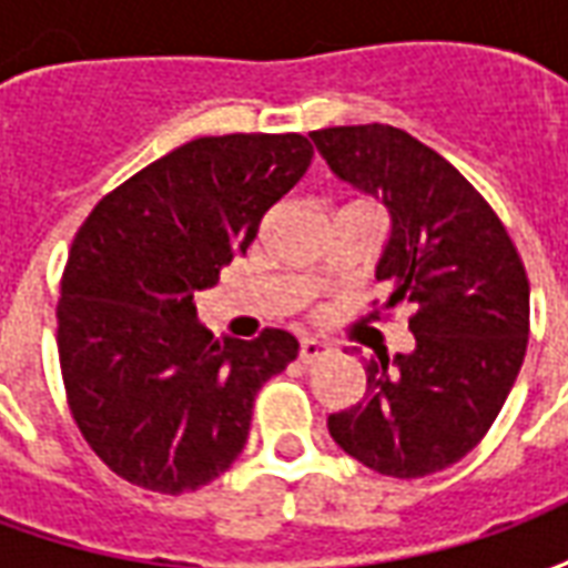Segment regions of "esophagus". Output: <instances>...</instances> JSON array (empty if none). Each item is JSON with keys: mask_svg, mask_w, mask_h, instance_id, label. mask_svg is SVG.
I'll return each mask as SVG.
<instances>
[{"mask_svg": "<svg viewBox=\"0 0 568 568\" xmlns=\"http://www.w3.org/2000/svg\"><path fill=\"white\" fill-rule=\"evenodd\" d=\"M328 353H332V346L328 344L313 341V337H304V341H301V353H297V356H301V362H304V365H313V362H320V358H325Z\"/></svg>", "mask_w": 568, "mask_h": 568, "instance_id": "obj_1", "label": "esophagus"}]
</instances>
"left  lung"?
I'll use <instances>...</instances> for the list:
<instances>
[{
    "label": "left lung",
    "mask_w": 568,
    "mask_h": 568,
    "mask_svg": "<svg viewBox=\"0 0 568 568\" xmlns=\"http://www.w3.org/2000/svg\"><path fill=\"white\" fill-rule=\"evenodd\" d=\"M320 154L393 215L377 280L383 310L410 307V356L365 362L368 389L328 417L332 438L386 477L459 463L511 393L529 341V280L484 194L453 163L389 124L313 130ZM381 320V310L371 313Z\"/></svg>",
    "instance_id": "8db88e82"
}]
</instances>
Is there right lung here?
Masks as SVG:
<instances>
[{"label":"right lung","instance_id":"obj_1","mask_svg":"<svg viewBox=\"0 0 568 568\" xmlns=\"http://www.w3.org/2000/svg\"><path fill=\"white\" fill-rule=\"evenodd\" d=\"M313 161L301 133L200 136L109 191L69 248L57 353L69 414L118 477L191 493L231 468L255 395L297 341H212L194 295L246 252L261 219Z\"/></svg>","mask_w":568,"mask_h":568}]
</instances>
